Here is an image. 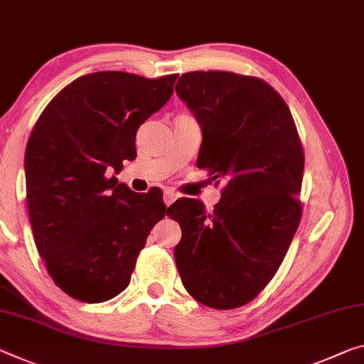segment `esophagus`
I'll list each match as a JSON object with an SVG mask.
<instances>
[{
    "mask_svg": "<svg viewBox=\"0 0 364 364\" xmlns=\"http://www.w3.org/2000/svg\"><path fill=\"white\" fill-rule=\"evenodd\" d=\"M178 198H180V194L175 193V191H171V189H166V191L164 193V203L166 205H170V204L175 203Z\"/></svg>",
    "mask_w": 364,
    "mask_h": 364,
    "instance_id": "esophagus-1",
    "label": "esophagus"
}]
</instances>
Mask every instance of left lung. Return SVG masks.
<instances>
[{"mask_svg":"<svg viewBox=\"0 0 364 364\" xmlns=\"http://www.w3.org/2000/svg\"><path fill=\"white\" fill-rule=\"evenodd\" d=\"M176 94L203 131L198 166L227 181L212 213L198 199L170 207L178 272L199 303L240 308L272 280L298 230L301 142L284 99L257 77L186 73Z\"/></svg>","mask_w":364,"mask_h":364,"instance_id":"8db88e82","label":"left lung"}]
</instances>
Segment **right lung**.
<instances>
[{
  "mask_svg": "<svg viewBox=\"0 0 364 364\" xmlns=\"http://www.w3.org/2000/svg\"><path fill=\"white\" fill-rule=\"evenodd\" d=\"M176 77L85 74L33 126L26 147L33 238L50 277L74 299L119 295L154 225L170 213L161 193L137 194L114 175L136 159V132L170 100Z\"/></svg>",
  "mask_w": 364,
  "mask_h": 364,
  "instance_id": "1",
  "label": "right lung"
}]
</instances>
